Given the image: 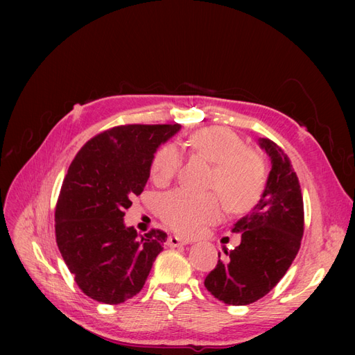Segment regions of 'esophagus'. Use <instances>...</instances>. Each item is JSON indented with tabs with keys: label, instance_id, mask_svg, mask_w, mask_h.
<instances>
[{
	"label": "esophagus",
	"instance_id": "34e87169",
	"mask_svg": "<svg viewBox=\"0 0 355 355\" xmlns=\"http://www.w3.org/2000/svg\"><path fill=\"white\" fill-rule=\"evenodd\" d=\"M185 244H188V243L184 241V240H180L179 237H176V235H171V237L167 239V245L168 247H179V245H185Z\"/></svg>",
	"mask_w": 355,
	"mask_h": 355
}]
</instances>
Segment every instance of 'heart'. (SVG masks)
<instances>
[{
    "instance_id": "obj_1",
    "label": "heart",
    "mask_w": 355,
    "mask_h": 355,
    "mask_svg": "<svg viewBox=\"0 0 355 355\" xmlns=\"http://www.w3.org/2000/svg\"><path fill=\"white\" fill-rule=\"evenodd\" d=\"M187 145L196 155L214 164L209 188L218 191L230 210L243 211L257 201L263 189V164L237 133L227 127H206L192 133ZM180 166L179 149L175 145L161 146L151 161V178L155 184L164 185ZM220 211V202L213 194L176 189L159 200L161 219L182 235L196 234L202 225L218 220Z\"/></svg>"
}]
</instances>
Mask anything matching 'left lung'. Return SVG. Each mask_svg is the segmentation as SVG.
<instances>
[{"label": "left lung", "instance_id": "obj_1", "mask_svg": "<svg viewBox=\"0 0 355 355\" xmlns=\"http://www.w3.org/2000/svg\"><path fill=\"white\" fill-rule=\"evenodd\" d=\"M257 142L271 159L265 189L252 211L234 223L240 245L225 250L227 259H219L204 280L228 305H249L271 292L295 261L304 235L302 192L290 159L270 139Z\"/></svg>", "mask_w": 355, "mask_h": 355}]
</instances>
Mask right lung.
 Wrapping results in <instances>:
<instances>
[{
  "instance_id": "obj_1",
  "label": "right lung",
  "mask_w": 355,
  "mask_h": 355,
  "mask_svg": "<svg viewBox=\"0 0 355 355\" xmlns=\"http://www.w3.org/2000/svg\"><path fill=\"white\" fill-rule=\"evenodd\" d=\"M179 124H128L85 144L63 179L56 206V241L75 283L98 302L116 305L141 292L167 234L139 235L124 210L141 196L161 144Z\"/></svg>"
}]
</instances>
